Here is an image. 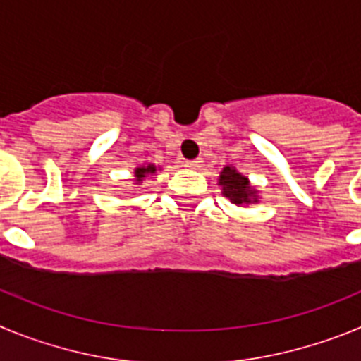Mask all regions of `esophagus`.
<instances>
[{"label": "esophagus", "mask_w": 361, "mask_h": 361, "mask_svg": "<svg viewBox=\"0 0 361 361\" xmlns=\"http://www.w3.org/2000/svg\"><path fill=\"white\" fill-rule=\"evenodd\" d=\"M202 161L200 159H193V161H184V168H190V170H200Z\"/></svg>", "instance_id": "1"}]
</instances>
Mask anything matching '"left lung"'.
I'll return each mask as SVG.
<instances>
[{
	"label": "left lung",
	"instance_id": "left-lung-1",
	"mask_svg": "<svg viewBox=\"0 0 361 361\" xmlns=\"http://www.w3.org/2000/svg\"><path fill=\"white\" fill-rule=\"evenodd\" d=\"M219 184L222 186V195L228 197L233 204H255L258 202L257 191L251 188L247 177H244L242 173H238L235 168L231 166H226L224 170L220 171Z\"/></svg>",
	"mask_w": 361,
	"mask_h": 361
}]
</instances>
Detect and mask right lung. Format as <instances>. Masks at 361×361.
Listing matches in <instances>:
<instances>
[{
    "mask_svg": "<svg viewBox=\"0 0 361 361\" xmlns=\"http://www.w3.org/2000/svg\"><path fill=\"white\" fill-rule=\"evenodd\" d=\"M157 171V168L153 164H146V166H139V168H135V183L141 184L142 180H145V177H148V175L155 173Z\"/></svg>",
    "mask_w": 361,
    "mask_h": 361,
    "instance_id": "right-lung-1",
    "label": "right lung"
}]
</instances>
